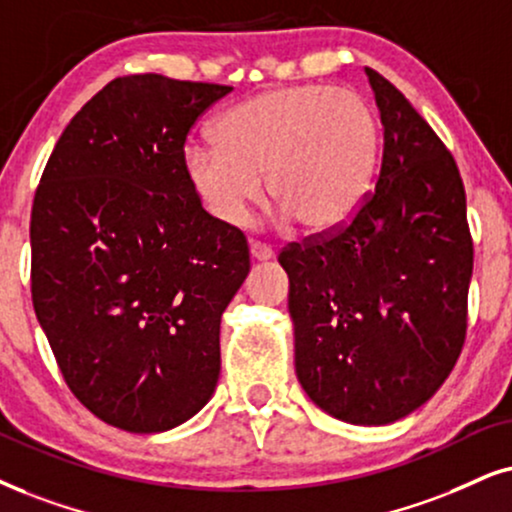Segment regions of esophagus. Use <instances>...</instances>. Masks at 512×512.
Here are the masks:
<instances>
[{"instance_id": "esophagus-1", "label": "esophagus", "mask_w": 512, "mask_h": 512, "mask_svg": "<svg viewBox=\"0 0 512 512\" xmlns=\"http://www.w3.org/2000/svg\"><path fill=\"white\" fill-rule=\"evenodd\" d=\"M250 255H252V260H257V262H264V260H271V257H274V248H271V245H267V243H250Z\"/></svg>"}]
</instances>
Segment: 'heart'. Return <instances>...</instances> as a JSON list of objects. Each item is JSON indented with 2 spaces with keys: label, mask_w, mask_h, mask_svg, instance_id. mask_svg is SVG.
<instances>
[{
  "label": "heart",
  "mask_w": 512,
  "mask_h": 512,
  "mask_svg": "<svg viewBox=\"0 0 512 512\" xmlns=\"http://www.w3.org/2000/svg\"><path fill=\"white\" fill-rule=\"evenodd\" d=\"M217 146H189L184 174L219 224H243L264 177L283 217L323 234L349 222L371 189L380 127L352 89L297 84L236 103L212 127Z\"/></svg>",
  "instance_id": "1"
}]
</instances>
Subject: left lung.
I'll return each mask as SVG.
<instances>
[{
  "instance_id": "1",
  "label": "left lung",
  "mask_w": 512,
  "mask_h": 512,
  "mask_svg": "<svg viewBox=\"0 0 512 512\" xmlns=\"http://www.w3.org/2000/svg\"><path fill=\"white\" fill-rule=\"evenodd\" d=\"M383 163L357 215L290 243L295 373L319 409L390 425L435 394L468 328L472 238L454 155L390 80L366 68Z\"/></svg>"
}]
</instances>
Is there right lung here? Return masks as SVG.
I'll list each match as a JSON object with an SVG mask.
<instances>
[{
	"label": "right lung",
	"instance_id": "1",
	"mask_svg": "<svg viewBox=\"0 0 512 512\" xmlns=\"http://www.w3.org/2000/svg\"><path fill=\"white\" fill-rule=\"evenodd\" d=\"M229 92L115 77L63 129L37 186L32 307L70 392L113 428L172 430L217 387L219 321L250 252L193 196L184 144Z\"/></svg>",
	"mask_w": 512,
	"mask_h": 512
}]
</instances>
